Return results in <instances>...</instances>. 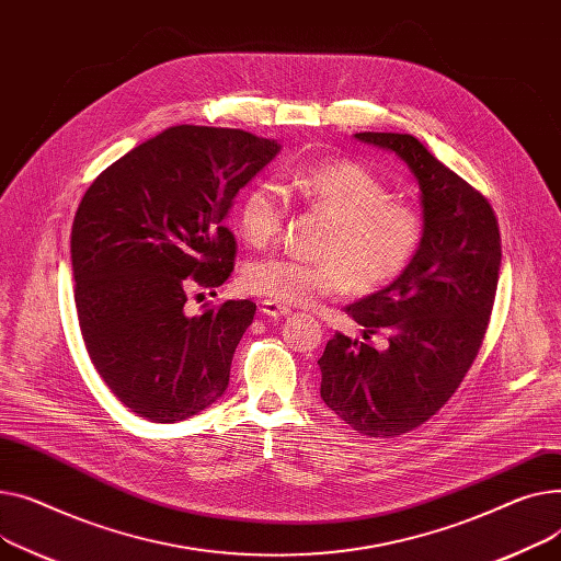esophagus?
I'll use <instances>...</instances> for the list:
<instances>
[{"instance_id":"1","label":"esophagus","mask_w":561,"mask_h":561,"mask_svg":"<svg viewBox=\"0 0 561 561\" xmlns=\"http://www.w3.org/2000/svg\"><path fill=\"white\" fill-rule=\"evenodd\" d=\"M260 312L267 314V317H285V314H289L291 310H289L287 306H280V304L272 301V299H262V301H260Z\"/></svg>"}]
</instances>
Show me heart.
Wrapping results in <instances>:
<instances>
[{
    "label": "heart",
    "instance_id": "1",
    "mask_svg": "<svg viewBox=\"0 0 561 561\" xmlns=\"http://www.w3.org/2000/svg\"><path fill=\"white\" fill-rule=\"evenodd\" d=\"M299 199L328 217L317 247L319 260L272 255L251 262L242 285L285 306L314 304L325 296L374 294L403 278L416 262L427 219L423 208L351 158L312 160L294 174ZM289 202L274 181L253 183L238 206V230L253 249L278 240Z\"/></svg>",
    "mask_w": 561,
    "mask_h": 561
}]
</instances>
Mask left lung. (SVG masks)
Listing matches in <instances>:
<instances>
[{"instance_id":"1","label":"left lung","mask_w":561,"mask_h":561,"mask_svg":"<svg viewBox=\"0 0 561 561\" xmlns=\"http://www.w3.org/2000/svg\"><path fill=\"white\" fill-rule=\"evenodd\" d=\"M397 151L419 181L427 219L412 270L346 308L387 348L342 333L319 357L321 399L353 431L391 439L435 416L482 346L501 272V230L486 196L408 134H355Z\"/></svg>"}]
</instances>
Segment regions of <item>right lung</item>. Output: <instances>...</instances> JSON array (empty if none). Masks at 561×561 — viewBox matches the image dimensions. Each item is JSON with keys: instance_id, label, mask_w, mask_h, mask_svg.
Listing matches in <instances>:
<instances>
[{"instance_id": "1", "label": "right lung", "mask_w": 561, "mask_h": 561, "mask_svg": "<svg viewBox=\"0 0 561 561\" xmlns=\"http://www.w3.org/2000/svg\"><path fill=\"white\" fill-rule=\"evenodd\" d=\"M278 149L242 128L181 124L85 190L70 242L81 335L96 374L138 416L183 421L228 387L255 304L183 308L192 287L215 289L236 270L224 219Z\"/></svg>"}]
</instances>
